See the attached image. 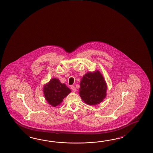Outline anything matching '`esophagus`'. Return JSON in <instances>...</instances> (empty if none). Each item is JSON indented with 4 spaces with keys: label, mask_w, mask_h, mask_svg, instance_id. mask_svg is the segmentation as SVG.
I'll use <instances>...</instances> for the list:
<instances>
[{
    "label": "esophagus",
    "mask_w": 153,
    "mask_h": 153,
    "mask_svg": "<svg viewBox=\"0 0 153 153\" xmlns=\"http://www.w3.org/2000/svg\"><path fill=\"white\" fill-rule=\"evenodd\" d=\"M71 90L73 92H76V91H77V89H76V87H75L74 85H71Z\"/></svg>",
    "instance_id": "34e87169"
}]
</instances>
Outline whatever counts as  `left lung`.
Masks as SVG:
<instances>
[{"label":"left lung","mask_w":153,"mask_h":153,"mask_svg":"<svg viewBox=\"0 0 153 153\" xmlns=\"http://www.w3.org/2000/svg\"><path fill=\"white\" fill-rule=\"evenodd\" d=\"M107 86L100 72H87L80 82L79 95L88 105H97L105 98Z\"/></svg>","instance_id":"left-lung-1"}]
</instances>
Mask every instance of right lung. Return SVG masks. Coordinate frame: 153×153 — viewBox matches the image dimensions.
Here are the masks:
<instances>
[{"label":"right lung","instance_id":"right-lung-1","mask_svg":"<svg viewBox=\"0 0 153 153\" xmlns=\"http://www.w3.org/2000/svg\"><path fill=\"white\" fill-rule=\"evenodd\" d=\"M43 92L48 102L55 107L62 102L71 92V90L64 83H61L59 79L52 78L44 85Z\"/></svg>","mask_w":153,"mask_h":153}]
</instances>
